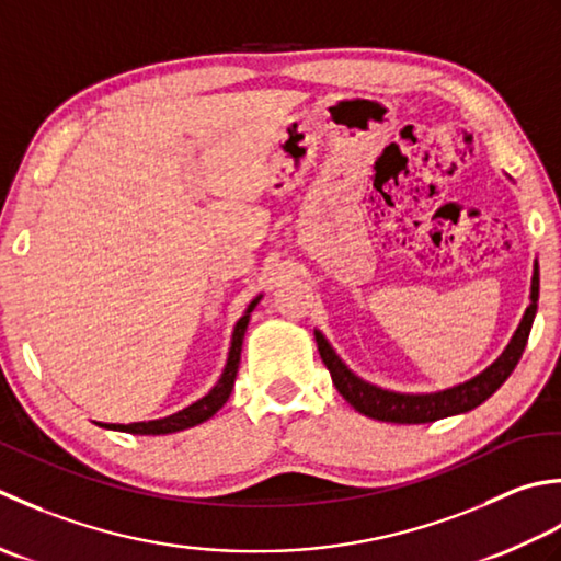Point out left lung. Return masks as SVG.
<instances>
[{
    "label": "left lung",
    "instance_id": "left-lung-1",
    "mask_svg": "<svg viewBox=\"0 0 561 561\" xmlns=\"http://www.w3.org/2000/svg\"><path fill=\"white\" fill-rule=\"evenodd\" d=\"M537 295H540V266H537L535 261L533 278H530V305L525 307V314L520 319L516 334L511 336L504 353H501L489 368L470 377V380L453 385L448 390H438V392L414 394V392H394V390H385V387H377L353 373L348 365L339 358V353L329 344L327 336L319 329H314V339H317L319 356H322L327 370L331 373V382L336 385L339 394L344 397L353 409L360 411L363 416L387 421V424H431V421L472 411L474 407L486 402V399L508 380V375L513 373V368H516L523 356L525 344H528V334L537 312Z\"/></svg>",
    "mask_w": 561,
    "mask_h": 561
}]
</instances>
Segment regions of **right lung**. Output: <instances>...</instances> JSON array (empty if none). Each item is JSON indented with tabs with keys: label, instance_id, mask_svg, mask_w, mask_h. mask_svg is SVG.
Returning <instances> with one entry per match:
<instances>
[{
	"label": "right lung",
	"instance_id": "add662e5",
	"mask_svg": "<svg viewBox=\"0 0 561 561\" xmlns=\"http://www.w3.org/2000/svg\"><path fill=\"white\" fill-rule=\"evenodd\" d=\"M261 297L256 295L254 300L247 305L244 314L239 317V322L234 324L232 331V341H230V351H227V363L222 368L220 380L215 382L213 390L208 394H203L198 402H193L184 407L176 414H169L164 419H152V421H135V424H101V421H94L96 426L108 428V431H123V433H135V436H167V433H176V431H186L203 424V421L213 419L217 411L225 407L227 399L232 394L234 387V377L239 370V358H242V341H244V331L249 324V317L254 312V307L261 302Z\"/></svg>",
	"mask_w": 561,
	"mask_h": 561
}]
</instances>
